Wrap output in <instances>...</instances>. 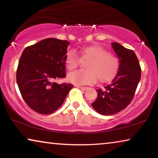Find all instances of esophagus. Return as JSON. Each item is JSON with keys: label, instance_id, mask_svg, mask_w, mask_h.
Here are the masks:
<instances>
[{"label": "esophagus", "instance_id": "esophagus-1", "mask_svg": "<svg viewBox=\"0 0 158 158\" xmlns=\"http://www.w3.org/2000/svg\"><path fill=\"white\" fill-rule=\"evenodd\" d=\"M76 86L78 88V89H81V90H87L88 89H89V88L88 87H84V86H79V85H76Z\"/></svg>", "mask_w": 158, "mask_h": 158}]
</instances>
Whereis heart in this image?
Masks as SVG:
<instances>
[{
	"instance_id": "obj_1",
	"label": "heart",
	"mask_w": 158,
	"mask_h": 158,
	"mask_svg": "<svg viewBox=\"0 0 158 158\" xmlns=\"http://www.w3.org/2000/svg\"><path fill=\"white\" fill-rule=\"evenodd\" d=\"M77 56L73 52L67 54L65 60L66 68L71 72L79 66L80 63L87 62L86 70L75 71L68 77L69 82L75 85L93 84L98 79L100 83L111 81L119 68L118 58L108 53L99 45H90L77 51Z\"/></svg>"
}]
</instances>
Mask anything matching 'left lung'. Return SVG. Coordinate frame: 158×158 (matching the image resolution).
Segmentation results:
<instances>
[{"label":"left lung","instance_id":"left-lung-1","mask_svg":"<svg viewBox=\"0 0 158 158\" xmlns=\"http://www.w3.org/2000/svg\"><path fill=\"white\" fill-rule=\"evenodd\" d=\"M119 59V68L110 84L98 91V98L91 104L95 110L102 115H112L129 105L135 94L141 79V67L132 50L117 42L111 43Z\"/></svg>","mask_w":158,"mask_h":158}]
</instances>
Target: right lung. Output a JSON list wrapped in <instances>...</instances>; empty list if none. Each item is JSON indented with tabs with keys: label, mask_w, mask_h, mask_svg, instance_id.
Returning <instances> with one entry per match:
<instances>
[{
	"label": "right lung",
	"mask_w": 158,
	"mask_h": 158,
	"mask_svg": "<svg viewBox=\"0 0 158 158\" xmlns=\"http://www.w3.org/2000/svg\"><path fill=\"white\" fill-rule=\"evenodd\" d=\"M69 42L47 38L26 48L17 69L21 95L31 109L50 114L63 105L73 85L58 84L56 79L66 77L65 57Z\"/></svg>",
	"instance_id": "obj_1"
}]
</instances>
